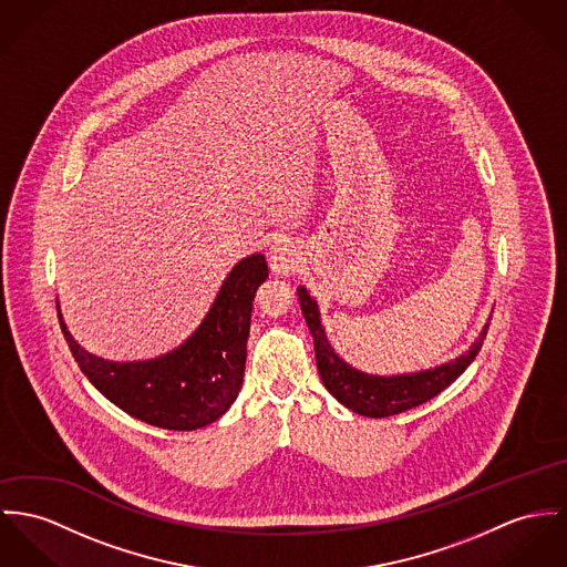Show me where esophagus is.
<instances>
[{"instance_id":"esophagus-1","label":"esophagus","mask_w":567,"mask_h":567,"mask_svg":"<svg viewBox=\"0 0 567 567\" xmlns=\"http://www.w3.org/2000/svg\"><path fill=\"white\" fill-rule=\"evenodd\" d=\"M269 265H271V271L278 274V276H289L291 271H296L298 262H300V250L293 241H287V239H280L276 244L269 246Z\"/></svg>"}]
</instances>
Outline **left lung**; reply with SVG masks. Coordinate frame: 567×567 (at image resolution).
Here are the masks:
<instances>
[{
  "mask_svg": "<svg viewBox=\"0 0 567 567\" xmlns=\"http://www.w3.org/2000/svg\"><path fill=\"white\" fill-rule=\"evenodd\" d=\"M298 298L302 306L306 326L312 334L317 369L323 386L351 412L371 416V419H384V416L405 412L410 408H416L430 401L432 396H436L437 392L444 391L446 386H451L480 353L483 339L489 328V323H485L475 343L449 362H442L437 367H430L423 371H414V373L373 375L351 367L330 346L326 330L321 326L319 306L315 302V298H310L306 287H298Z\"/></svg>",
  "mask_w": 567,
  "mask_h": 567,
  "instance_id": "8db88e82",
  "label": "left lung"
}]
</instances>
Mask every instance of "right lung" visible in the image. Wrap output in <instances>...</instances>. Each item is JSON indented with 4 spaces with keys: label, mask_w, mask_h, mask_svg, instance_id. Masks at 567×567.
Returning <instances> with one entry per match:
<instances>
[{
    "label": "right lung",
    "mask_w": 567,
    "mask_h": 567,
    "mask_svg": "<svg viewBox=\"0 0 567 567\" xmlns=\"http://www.w3.org/2000/svg\"><path fill=\"white\" fill-rule=\"evenodd\" d=\"M265 278L261 252L241 259L192 337L151 360L114 362L90 353L69 332L58 300L55 308L71 353L96 391L142 423L192 432L218 421L239 394L252 302Z\"/></svg>",
    "instance_id": "obj_1"
}]
</instances>
